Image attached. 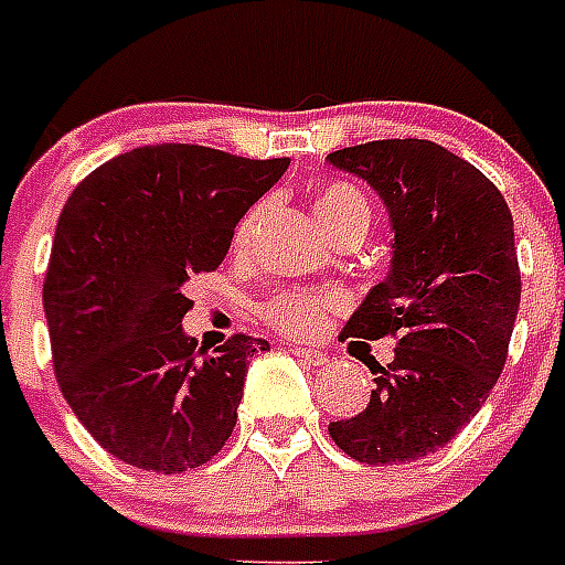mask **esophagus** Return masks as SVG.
<instances>
[{"instance_id":"obj_1","label":"esophagus","mask_w":565,"mask_h":565,"mask_svg":"<svg viewBox=\"0 0 565 565\" xmlns=\"http://www.w3.org/2000/svg\"><path fill=\"white\" fill-rule=\"evenodd\" d=\"M292 355L299 361H305V364H311V367H322L326 361H329V352L322 350H308V347H292Z\"/></svg>"}]
</instances>
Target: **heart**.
Instances as JSON below:
<instances>
[{"mask_svg":"<svg viewBox=\"0 0 565 565\" xmlns=\"http://www.w3.org/2000/svg\"><path fill=\"white\" fill-rule=\"evenodd\" d=\"M313 215L320 218L326 234H334L340 227L347 225H364L370 222V206L364 201L359 189L347 186V183H331L313 198ZM254 222H257V210L248 213L239 225L236 239L245 243V236L252 234ZM340 296L331 292H301V290H287L275 292L273 299H266L260 305V317L269 320L278 331L284 334H296V338H308L322 329V322L329 317L331 308H338Z\"/></svg>","mask_w":565,"mask_h":565,"instance_id":"1","label":"heart"}]
</instances>
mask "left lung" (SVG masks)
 Listing matches in <instances>:
<instances>
[{
	"label": "left lung",
	"mask_w": 565,
	"mask_h": 565,
	"mask_svg": "<svg viewBox=\"0 0 565 565\" xmlns=\"http://www.w3.org/2000/svg\"><path fill=\"white\" fill-rule=\"evenodd\" d=\"M364 180L391 222V269L343 338H397L361 415L329 424L334 445L367 465L436 454L501 376L522 301L512 213L494 183L436 141L385 139L329 153Z\"/></svg>",
	"instance_id": "left-lung-1"
}]
</instances>
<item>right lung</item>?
Returning <instances> with one entry per match:
<instances>
[{
    "label": "right lung",
    "mask_w": 565,
    "mask_h": 565,
    "mask_svg": "<svg viewBox=\"0 0 565 565\" xmlns=\"http://www.w3.org/2000/svg\"><path fill=\"white\" fill-rule=\"evenodd\" d=\"M290 159L201 145H145L94 168L55 225L43 313L73 415L120 462L183 473L234 433L260 338L195 355L186 281L225 260L248 206Z\"/></svg>",
    "instance_id": "1"
}]
</instances>
